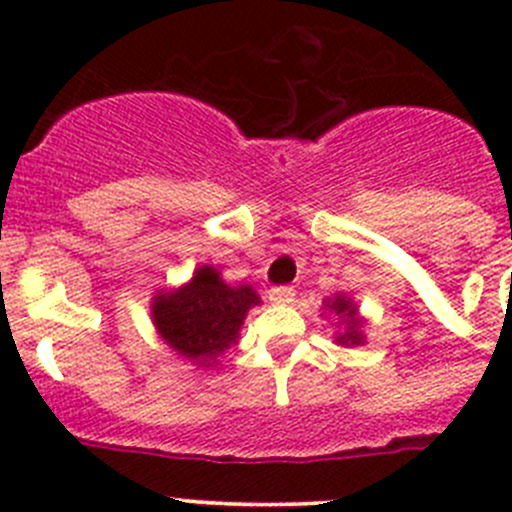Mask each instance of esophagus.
I'll return each mask as SVG.
<instances>
[{
	"instance_id": "1",
	"label": "esophagus",
	"mask_w": 512,
	"mask_h": 512,
	"mask_svg": "<svg viewBox=\"0 0 512 512\" xmlns=\"http://www.w3.org/2000/svg\"><path fill=\"white\" fill-rule=\"evenodd\" d=\"M270 302L272 304H292L294 302V289L292 287H272L270 289Z\"/></svg>"
}]
</instances>
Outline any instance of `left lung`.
<instances>
[{"label":"left lung","mask_w":512,"mask_h":512,"mask_svg":"<svg viewBox=\"0 0 512 512\" xmlns=\"http://www.w3.org/2000/svg\"><path fill=\"white\" fill-rule=\"evenodd\" d=\"M324 309L327 314L337 317L339 332L334 334V342L339 347H361L366 342V319L359 314V304L344 292L334 294V297L324 299Z\"/></svg>","instance_id":"left-lung-1"}]
</instances>
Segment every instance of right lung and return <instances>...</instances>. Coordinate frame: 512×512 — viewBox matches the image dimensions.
I'll return each instance as SVG.
<instances>
[{"label":"right lung","mask_w":512,"mask_h":512,"mask_svg":"<svg viewBox=\"0 0 512 512\" xmlns=\"http://www.w3.org/2000/svg\"><path fill=\"white\" fill-rule=\"evenodd\" d=\"M262 299L252 285H227L213 265L195 267L185 285L158 289L151 319L158 337L195 369H213L240 339L247 312Z\"/></svg>","instance_id":"obj_1"}]
</instances>
